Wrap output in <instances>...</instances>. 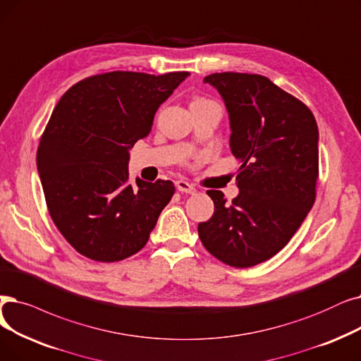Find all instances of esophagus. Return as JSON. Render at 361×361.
Listing matches in <instances>:
<instances>
[{
	"instance_id": "34e87169",
	"label": "esophagus",
	"mask_w": 361,
	"mask_h": 361,
	"mask_svg": "<svg viewBox=\"0 0 361 361\" xmlns=\"http://www.w3.org/2000/svg\"><path fill=\"white\" fill-rule=\"evenodd\" d=\"M177 189L181 192V193H189V195H195L196 193V187L190 183H187L184 180H178L177 181Z\"/></svg>"
}]
</instances>
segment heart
I'll return each mask as SVG.
<instances>
[{
  "mask_svg": "<svg viewBox=\"0 0 361 361\" xmlns=\"http://www.w3.org/2000/svg\"><path fill=\"white\" fill-rule=\"evenodd\" d=\"M197 100H205V99H197Z\"/></svg>",
  "mask_w": 361,
  "mask_h": 361,
  "instance_id": "obj_1",
  "label": "heart"
}]
</instances>
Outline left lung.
I'll use <instances>...</instances> for the list:
<instances>
[{"mask_svg": "<svg viewBox=\"0 0 361 361\" xmlns=\"http://www.w3.org/2000/svg\"><path fill=\"white\" fill-rule=\"evenodd\" d=\"M203 82L226 103L240 192L231 203L223 192H207L215 209L199 223V238L224 264L252 267L283 249L314 205L317 122L301 100L262 75L223 72Z\"/></svg>", "mask_w": 361, "mask_h": 361, "instance_id": "obj_1", "label": "left lung"}]
</instances>
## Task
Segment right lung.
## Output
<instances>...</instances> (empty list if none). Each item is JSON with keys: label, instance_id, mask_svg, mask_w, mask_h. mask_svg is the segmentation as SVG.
<instances>
[{"label": "right lung", "instance_id": "right-lung-1", "mask_svg": "<svg viewBox=\"0 0 361 361\" xmlns=\"http://www.w3.org/2000/svg\"><path fill=\"white\" fill-rule=\"evenodd\" d=\"M189 72L115 71L71 87L41 135L37 166L53 223L81 255L115 262L137 254L176 185L128 174L130 149Z\"/></svg>", "mask_w": 361, "mask_h": 361}]
</instances>
